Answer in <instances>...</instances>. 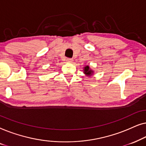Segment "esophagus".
<instances>
[{"label": "esophagus", "mask_w": 146, "mask_h": 146, "mask_svg": "<svg viewBox=\"0 0 146 146\" xmlns=\"http://www.w3.org/2000/svg\"><path fill=\"white\" fill-rule=\"evenodd\" d=\"M67 62H72L73 59L72 58H66Z\"/></svg>", "instance_id": "1"}]
</instances>
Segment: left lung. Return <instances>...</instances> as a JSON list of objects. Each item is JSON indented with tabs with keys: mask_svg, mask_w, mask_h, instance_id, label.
<instances>
[{
	"mask_svg": "<svg viewBox=\"0 0 146 146\" xmlns=\"http://www.w3.org/2000/svg\"><path fill=\"white\" fill-rule=\"evenodd\" d=\"M84 72L87 75H91L92 74L93 71L91 70H90V68L88 66H86L84 68Z\"/></svg>",
	"mask_w": 146,
	"mask_h": 146,
	"instance_id": "left-lung-1",
	"label": "left lung"
}]
</instances>
